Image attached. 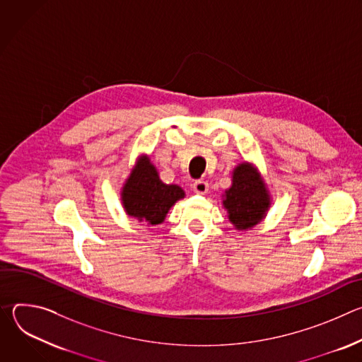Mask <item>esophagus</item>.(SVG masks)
I'll use <instances>...</instances> for the list:
<instances>
[{"label": "esophagus", "mask_w": 362, "mask_h": 362, "mask_svg": "<svg viewBox=\"0 0 362 362\" xmlns=\"http://www.w3.org/2000/svg\"><path fill=\"white\" fill-rule=\"evenodd\" d=\"M193 190H194V193L206 194L209 190V185H208V182H204V180H196L193 183Z\"/></svg>", "instance_id": "esophagus-1"}]
</instances>
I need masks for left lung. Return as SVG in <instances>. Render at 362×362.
<instances>
[{
    "label": "left lung",
    "mask_w": 362,
    "mask_h": 362,
    "mask_svg": "<svg viewBox=\"0 0 362 362\" xmlns=\"http://www.w3.org/2000/svg\"><path fill=\"white\" fill-rule=\"evenodd\" d=\"M223 208L238 230H250L265 219L271 208V193L257 168L239 163L232 172V186L225 190Z\"/></svg>",
    "instance_id": "left-lung-1"
}]
</instances>
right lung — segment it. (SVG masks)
<instances>
[{
  "instance_id": "right-lung-1",
  "label": "right lung",
  "mask_w": 362,
  "mask_h": 362,
  "mask_svg": "<svg viewBox=\"0 0 362 362\" xmlns=\"http://www.w3.org/2000/svg\"><path fill=\"white\" fill-rule=\"evenodd\" d=\"M120 196L129 216L153 226L165 221L172 206L185 197V190L177 185L163 183L150 158L141 154L126 179Z\"/></svg>"
}]
</instances>
